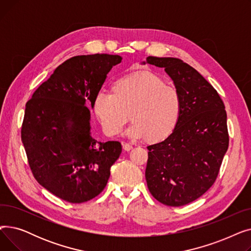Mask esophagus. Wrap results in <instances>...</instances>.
I'll list each match as a JSON object with an SVG mask.
<instances>
[{"label": "esophagus", "instance_id": "obj_1", "mask_svg": "<svg viewBox=\"0 0 251 251\" xmlns=\"http://www.w3.org/2000/svg\"><path fill=\"white\" fill-rule=\"evenodd\" d=\"M132 146H131L130 143H127V142H123V149H124V151H130V150H132Z\"/></svg>", "mask_w": 251, "mask_h": 251}]
</instances>
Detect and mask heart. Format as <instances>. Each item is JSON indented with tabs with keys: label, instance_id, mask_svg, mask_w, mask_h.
I'll return each mask as SVG.
<instances>
[{
	"label": "heart",
	"instance_id": "heart-1",
	"mask_svg": "<svg viewBox=\"0 0 251 251\" xmlns=\"http://www.w3.org/2000/svg\"><path fill=\"white\" fill-rule=\"evenodd\" d=\"M94 105L108 135L120 133L131 117L133 122L126 134L131 138L147 137L151 142H160L172 134L181 114L178 90L150 71L118 78L113 92L100 91Z\"/></svg>",
	"mask_w": 251,
	"mask_h": 251
}]
</instances>
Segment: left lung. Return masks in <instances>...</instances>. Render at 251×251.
Here are the masks:
<instances>
[{"label":"left lung","mask_w":251,"mask_h":251,"mask_svg":"<svg viewBox=\"0 0 251 251\" xmlns=\"http://www.w3.org/2000/svg\"><path fill=\"white\" fill-rule=\"evenodd\" d=\"M146 63L164 68L181 98L173 133L148 147V187L163 204L185 205L205 193L218 177L229 147L225 104L213 85L182 60L150 56Z\"/></svg>","instance_id":"8db88e82"}]
</instances>
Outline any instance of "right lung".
Segmentation results:
<instances>
[{"label":"right lung","mask_w":251,"mask_h":251,"mask_svg":"<svg viewBox=\"0 0 251 251\" xmlns=\"http://www.w3.org/2000/svg\"><path fill=\"white\" fill-rule=\"evenodd\" d=\"M122 58L95 54L62 63L26 102L21 140L35 180L59 199L82 203L98 196L122 151L119 141L90 133V111L107 74Z\"/></svg>","instance_id":"right-lung-1"}]
</instances>
